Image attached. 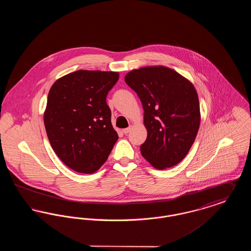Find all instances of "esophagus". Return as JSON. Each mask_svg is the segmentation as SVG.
Here are the masks:
<instances>
[{
  "label": "esophagus",
  "instance_id": "34e87169",
  "mask_svg": "<svg viewBox=\"0 0 251 251\" xmlns=\"http://www.w3.org/2000/svg\"><path fill=\"white\" fill-rule=\"evenodd\" d=\"M131 126H129L128 128H126V129H123V130H122V131H123V133H124V134H128V133H129V132L131 131Z\"/></svg>",
  "mask_w": 251,
  "mask_h": 251
}]
</instances>
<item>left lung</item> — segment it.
Here are the masks:
<instances>
[{
  "label": "left lung",
  "instance_id": "left-lung-1",
  "mask_svg": "<svg viewBox=\"0 0 251 251\" xmlns=\"http://www.w3.org/2000/svg\"><path fill=\"white\" fill-rule=\"evenodd\" d=\"M125 82L143 105L148 136L140 147L142 156L157 169L176 166L187 155L201 124L194 85L164 66L133 70Z\"/></svg>",
  "mask_w": 251,
  "mask_h": 251
}]
</instances>
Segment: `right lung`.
Returning a JSON list of instances; mask_svg holds the SVG:
<instances>
[{"label": "right lung", "instance_id": "obj_1", "mask_svg": "<svg viewBox=\"0 0 251 251\" xmlns=\"http://www.w3.org/2000/svg\"><path fill=\"white\" fill-rule=\"evenodd\" d=\"M119 77V72L77 71L59 78L49 91L44 112L49 141L76 172L94 173L119 139L106 103Z\"/></svg>", "mask_w": 251, "mask_h": 251}]
</instances>
